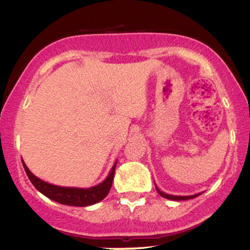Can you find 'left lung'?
Segmentation results:
<instances>
[{"mask_svg":"<svg viewBox=\"0 0 250 250\" xmlns=\"http://www.w3.org/2000/svg\"><path fill=\"white\" fill-rule=\"evenodd\" d=\"M154 185H156V183H154ZM156 190L158 191V194L162 196V197L167 198V200H172V201H186V200H190V198H195L197 197V196H200V194H195L190 196H175V195L165 194V192H163L159 188L157 187V185H156Z\"/></svg>","mask_w":250,"mask_h":250,"instance_id":"8db88e82","label":"left lung"}]
</instances>
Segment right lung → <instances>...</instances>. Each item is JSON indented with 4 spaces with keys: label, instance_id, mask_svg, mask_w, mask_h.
<instances>
[{
    "label": "right lung",
    "instance_id": "right-lung-1",
    "mask_svg": "<svg viewBox=\"0 0 250 250\" xmlns=\"http://www.w3.org/2000/svg\"><path fill=\"white\" fill-rule=\"evenodd\" d=\"M23 162V159H21ZM118 160L113 164L112 168H110L108 175L103 182L99 185L94 186L91 188H76V187H61V186H55L52 183L45 182L43 180L37 178L31 170L27 168L23 162V166L25 172L32 182V185L39 190L41 194L45 195L46 197L50 200L58 202V203L65 204V205H74V207H88V205L96 204L98 202L103 201L104 198L108 195L112 187L113 178H114L115 167Z\"/></svg>",
    "mask_w": 250,
    "mask_h": 250
}]
</instances>
